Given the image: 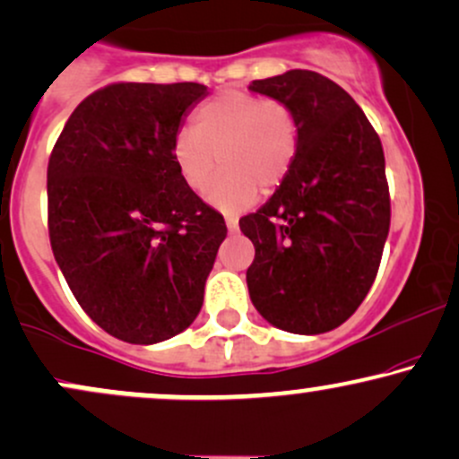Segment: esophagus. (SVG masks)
<instances>
[{
  "label": "esophagus",
  "mask_w": 459,
  "mask_h": 459,
  "mask_svg": "<svg viewBox=\"0 0 459 459\" xmlns=\"http://www.w3.org/2000/svg\"><path fill=\"white\" fill-rule=\"evenodd\" d=\"M226 226H229L230 233H235V230L239 229V220H237V215H226Z\"/></svg>",
  "instance_id": "1"
}]
</instances>
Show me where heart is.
I'll return each mask as SVG.
<instances>
[{"mask_svg": "<svg viewBox=\"0 0 459 459\" xmlns=\"http://www.w3.org/2000/svg\"><path fill=\"white\" fill-rule=\"evenodd\" d=\"M302 125L296 109L281 99L247 91H224L194 112V129L181 127L170 155L181 181L204 192L222 212H239L255 203L256 189L272 194L293 170Z\"/></svg>", "mask_w": 459, "mask_h": 459, "instance_id": "heart-1", "label": "heart"}]
</instances>
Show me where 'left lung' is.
Listing matches in <instances>:
<instances>
[{"mask_svg": "<svg viewBox=\"0 0 459 459\" xmlns=\"http://www.w3.org/2000/svg\"><path fill=\"white\" fill-rule=\"evenodd\" d=\"M252 92L287 101L302 125L298 160L239 229L255 244L246 281L276 328L321 334L360 307L391 229L382 142L339 83L315 71L255 79Z\"/></svg>", "mask_w": 459, "mask_h": 459, "instance_id": "8db88e82", "label": "left lung"}]
</instances>
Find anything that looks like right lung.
Returning a JSON list of instances; mask_svg holds the SVG:
<instances>
[{
	"label": "right lung",
	"mask_w": 459,
	"mask_h": 459,
	"mask_svg": "<svg viewBox=\"0 0 459 459\" xmlns=\"http://www.w3.org/2000/svg\"><path fill=\"white\" fill-rule=\"evenodd\" d=\"M207 86L118 82L66 120L47 166V226L79 307L125 343L178 334L203 307L224 215L178 177L170 144Z\"/></svg>",
	"instance_id": "add662e5"
}]
</instances>
